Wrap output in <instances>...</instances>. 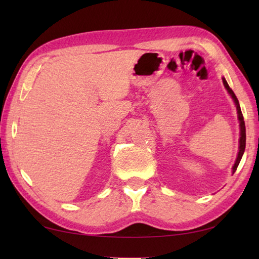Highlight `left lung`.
<instances>
[{"label": "left lung", "instance_id": "left-lung-1", "mask_svg": "<svg viewBox=\"0 0 259 259\" xmlns=\"http://www.w3.org/2000/svg\"><path fill=\"white\" fill-rule=\"evenodd\" d=\"M223 83H224L226 90L229 91V94L231 95V97L233 98V100H234V103L236 105V109H238V116H239V121H240V131H241L240 135H241V137H240V146H239L238 157H236V161H235V163L233 165V174H234L236 168H238V165L240 163L241 159H242L243 153H244V148H245V125H244L243 115H242V112H241V108H240V104H239L238 98H236V96L233 93V90H232L231 88H230V85L227 84V82H226L225 78H223Z\"/></svg>", "mask_w": 259, "mask_h": 259}]
</instances>
